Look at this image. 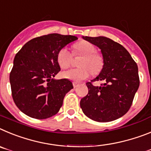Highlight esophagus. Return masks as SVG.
Listing matches in <instances>:
<instances>
[{"label": "esophagus", "mask_w": 151, "mask_h": 151, "mask_svg": "<svg viewBox=\"0 0 151 151\" xmlns=\"http://www.w3.org/2000/svg\"><path fill=\"white\" fill-rule=\"evenodd\" d=\"M73 86H74V88H76V87H77V86H79V83H77V82H74V83H73Z\"/></svg>", "instance_id": "34e87169"}]
</instances>
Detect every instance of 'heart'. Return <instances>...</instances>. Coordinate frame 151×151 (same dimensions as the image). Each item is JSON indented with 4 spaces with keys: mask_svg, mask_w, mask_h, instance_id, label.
Returning <instances> with one entry per match:
<instances>
[{
    "mask_svg": "<svg viewBox=\"0 0 151 151\" xmlns=\"http://www.w3.org/2000/svg\"><path fill=\"white\" fill-rule=\"evenodd\" d=\"M74 55H81L83 58L79 63V68H73L61 73L62 77L74 82H80L86 79L91 74H96L103 68V58L96 53V48L92 43L81 41L73 46ZM57 61L61 68H67L71 65L72 55L68 48H61L57 55Z\"/></svg>",
    "mask_w": 151,
    "mask_h": 151,
    "instance_id": "1",
    "label": "heart"
}]
</instances>
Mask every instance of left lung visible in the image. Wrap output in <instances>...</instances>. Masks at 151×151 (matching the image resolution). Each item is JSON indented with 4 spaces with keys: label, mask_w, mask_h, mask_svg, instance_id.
Wrapping results in <instances>:
<instances>
[{
    "label": "left lung",
    "mask_w": 151,
    "mask_h": 151,
    "mask_svg": "<svg viewBox=\"0 0 151 151\" xmlns=\"http://www.w3.org/2000/svg\"><path fill=\"white\" fill-rule=\"evenodd\" d=\"M97 46L103 58V68L93 81L86 83L88 94L81 100V108L88 118L99 122L119 119L128 112L139 87L138 68L129 52L112 39L104 36H82Z\"/></svg>",
    "instance_id": "obj_1"
}]
</instances>
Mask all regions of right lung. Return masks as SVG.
<instances>
[{"instance_id": "1", "label": "right lung", "mask_w": 151, "mask_h": 151, "mask_svg": "<svg viewBox=\"0 0 151 151\" xmlns=\"http://www.w3.org/2000/svg\"><path fill=\"white\" fill-rule=\"evenodd\" d=\"M77 39L74 36L48 34L31 39L17 52L10 83L14 103L21 112L37 119L58 113L66 93L74 88L69 80L54 78L61 70L58 52Z\"/></svg>"}]
</instances>
